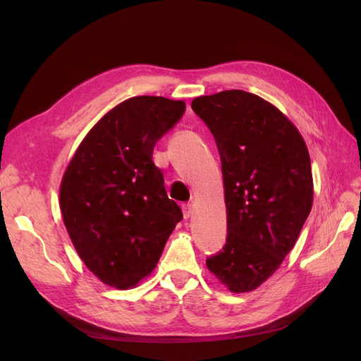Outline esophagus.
<instances>
[{
    "label": "esophagus",
    "mask_w": 361,
    "mask_h": 361,
    "mask_svg": "<svg viewBox=\"0 0 361 361\" xmlns=\"http://www.w3.org/2000/svg\"><path fill=\"white\" fill-rule=\"evenodd\" d=\"M182 212H183V218H190L192 215V212H194L192 206L191 204H183L182 206Z\"/></svg>",
    "instance_id": "esophagus-1"
}]
</instances>
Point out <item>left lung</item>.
Returning <instances> with one entry per match:
<instances>
[{
    "instance_id": "left-lung-1",
    "label": "left lung",
    "mask_w": 361,
    "mask_h": 361,
    "mask_svg": "<svg viewBox=\"0 0 361 361\" xmlns=\"http://www.w3.org/2000/svg\"><path fill=\"white\" fill-rule=\"evenodd\" d=\"M221 157L227 243L206 267L231 292L257 289L297 244L313 204L305 141L277 106L244 90L192 99Z\"/></svg>"
}]
</instances>
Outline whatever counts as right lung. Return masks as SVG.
Segmentation results:
<instances>
[{
  "label": "right lung",
  "instance_id": "obj_1",
  "mask_svg": "<svg viewBox=\"0 0 361 361\" xmlns=\"http://www.w3.org/2000/svg\"><path fill=\"white\" fill-rule=\"evenodd\" d=\"M185 106L162 96L120 102L87 133L63 174V223L84 265L108 286L126 290L150 276L182 220L152 155Z\"/></svg>",
  "mask_w": 361,
  "mask_h": 361
}]
</instances>
